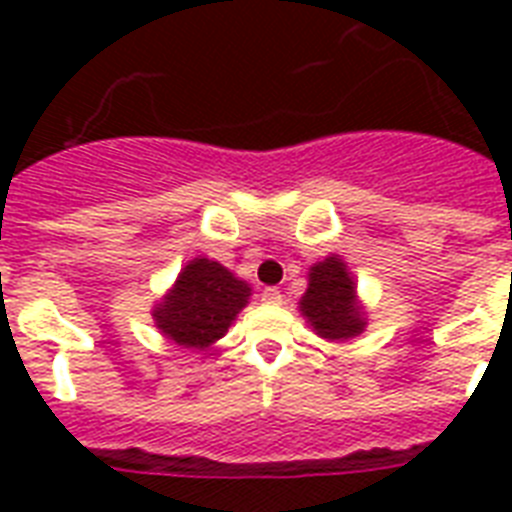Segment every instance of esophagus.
I'll use <instances>...</instances> for the list:
<instances>
[{
	"label": "esophagus",
	"instance_id": "esophagus-1",
	"mask_svg": "<svg viewBox=\"0 0 512 512\" xmlns=\"http://www.w3.org/2000/svg\"><path fill=\"white\" fill-rule=\"evenodd\" d=\"M265 303H281V289L279 287H265L263 289Z\"/></svg>",
	"mask_w": 512,
	"mask_h": 512
}]
</instances>
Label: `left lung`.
<instances>
[{
	"label": "left lung",
	"mask_w": 512,
	"mask_h": 512,
	"mask_svg": "<svg viewBox=\"0 0 512 512\" xmlns=\"http://www.w3.org/2000/svg\"><path fill=\"white\" fill-rule=\"evenodd\" d=\"M353 279L348 276L340 257H327L313 265L308 292L300 300V308L311 321V327L329 340H348L364 329L361 308L353 297Z\"/></svg>",
	"instance_id": "obj_1"
}]
</instances>
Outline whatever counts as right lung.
I'll use <instances>...</instances> for the list:
<instances>
[{
	"instance_id": "obj_1",
	"label": "right lung",
	"mask_w": 512,
	"mask_h": 512,
	"mask_svg": "<svg viewBox=\"0 0 512 512\" xmlns=\"http://www.w3.org/2000/svg\"><path fill=\"white\" fill-rule=\"evenodd\" d=\"M249 287L223 265L196 257L177 276L175 287L156 308L154 319L164 335L185 348H207L223 337L247 305Z\"/></svg>"
}]
</instances>
